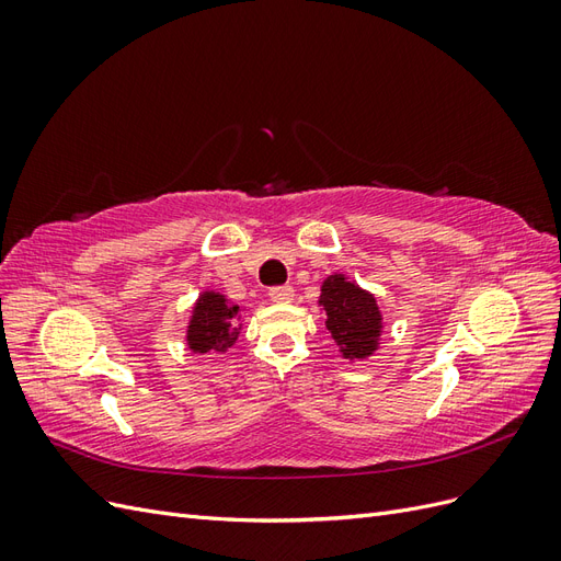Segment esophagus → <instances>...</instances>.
<instances>
[{"instance_id":"1","label":"esophagus","mask_w":561,"mask_h":561,"mask_svg":"<svg viewBox=\"0 0 561 561\" xmlns=\"http://www.w3.org/2000/svg\"><path fill=\"white\" fill-rule=\"evenodd\" d=\"M268 297L274 299V301H278V304H287V301L295 299V290H293L290 285H278V287H271Z\"/></svg>"}]
</instances>
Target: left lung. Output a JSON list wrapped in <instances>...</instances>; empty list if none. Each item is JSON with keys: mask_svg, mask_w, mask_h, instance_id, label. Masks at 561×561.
Wrapping results in <instances>:
<instances>
[{"mask_svg": "<svg viewBox=\"0 0 561 561\" xmlns=\"http://www.w3.org/2000/svg\"><path fill=\"white\" fill-rule=\"evenodd\" d=\"M320 307L325 309V328L342 348L344 358L363 360L377 348L381 313L377 299L344 276H330L322 283Z\"/></svg>", "mask_w": 561, "mask_h": 561, "instance_id": "8db88e82", "label": "left lung"}]
</instances>
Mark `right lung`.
Masks as SVG:
<instances>
[{
    "label": "right lung",
    "mask_w": 561,
    "mask_h": 561,
    "mask_svg": "<svg viewBox=\"0 0 561 561\" xmlns=\"http://www.w3.org/2000/svg\"><path fill=\"white\" fill-rule=\"evenodd\" d=\"M236 313H239V307H231L222 295L203 293L194 307L190 330H186L190 348L196 353L229 348L239 336V330L231 325Z\"/></svg>",
    "instance_id": "right-lung-1"
}]
</instances>
